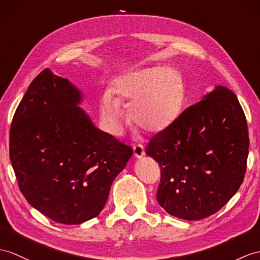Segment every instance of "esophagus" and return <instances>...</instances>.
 Wrapping results in <instances>:
<instances>
[{"mask_svg":"<svg viewBox=\"0 0 260 260\" xmlns=\"http://www.w3.org/2000/svg\"><path fill=\"white\" fill-rule=\"evenodd\" d=\"M134 154L138 159H140L144 154H145V151H144V147L141 144H136L134 147Z\"/></svg>","mask_w":260,"mask_h":260,"instance_id":"esophagus-1","label":"esophagus"}]
</instances>
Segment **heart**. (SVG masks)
I'll list each match as a JSON object with an SVG mask.
<instances>
[{"label":"heart","mask_w":260,"mask_h":260,"mask_svg":"<svg viewBox=\"0 0 260 260\" xmlns=\"http://www.w3.org/2000/svg\"><path fill=\"white\" fill-rule=\"evenodd\" d=\"M116 97L106 92L101 99V112L107 128L119 135L124 123L120 103H129L134 123L151 134L160 132L176 118L183 99V81L172 67L145 68L130 72L115 85Z\"/></svg>","instance_id":"1"}]
</instances>
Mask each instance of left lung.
Listing matches in <instances>:
<instances>
[{
	"mask_svg": "<svg viewBox=\"0 0 260 260\" xmlns=\"http://www.w3.org/2000/svg\"><path fill=\"white\" fill-rule=\"evenodd\" d=\"M248 148L246 117L236 94L216 86L148 144L145 153L161 167L159 204L182 219L211 216L243 183Z\"/></svg>",
	"mask_w": 260,
	"mask_h": 260,
	"instance_id": "8db88e82",
	"label": "left lung"
}]
</instances>
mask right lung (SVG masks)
<instances>
[{
	"label": "right lung",
	"mask_w": 260,
	"mask_h": 260,
	"mask_svg": "<svg viewBox=\"0 0 260 260\" xmlns=\"http://www.w3.org/2000/svg\"><path fill=\"white\" fill-rule=\"evenodd\" d=\"M81 92L48 68L18 105L10 130V159L24 198L56 223L96 217L132 148L94 126L78 105Z\"/></svg>",
	"instance_id": "1"
}]
</instances>
